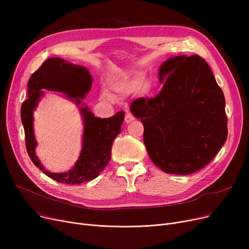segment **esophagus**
<instances>
[{
    "label": "esophagus",
    "instance_id": "esophagus-1",
    "mask_svg": "<svg viewBox=\"0 0 249 249\" xmlns=\"http://www.w3.org/2000/svg\"><path fill=\"white\" fill-rule=\"evenodd\" d=\"M134 119H135V118H134V116H133L131 113H127V114L125 115V122H126L127 124L131 123Z\"/></svg>",
    "mask_w": 249,
    "mask_h": 249
}]
</instances>
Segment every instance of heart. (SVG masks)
I'll return each mask as SVG.
<instances>
[{
    "mask_svg": "<svg viewBox=\"0 0 249 249\" xmlns=\"http://www.w3.org/2000/svg\"><path fill=\"white\" fill-rule=\"evenodd\" d=\"M142 84V77L138 75L133 76H122L119 78H116V80L112 81L110 84V88L115 93L119 95H128L131 94L133 91L137 90ZM102 97L104 99L111 100V97L107 94H103Z\"/></svg>",
    "mask_w": 249,
    "mask_h": 249,
    "instance_id": "1",
    "label": "heart"
}]
</instances>
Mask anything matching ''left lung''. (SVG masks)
Returning a JSON list of instances; mask_svg holds the SVG:
<instances>
[{"label": "left lung", "instance_id": "obj_1", "mask_svg": "<svg viewBox=\"0 0 249 249\" xmlns=\"http://www.w3.org/2000/svg\"><path fill=\"white\" fill-rule=\"evenodd\" d=\"M162 89L130 111L144 126L143 141L162 172L191 175L210 162L227 139L225 98L206 60L169 57L159 69Z\"/></svg>", "mask_w": 249, "mask_h": 249}]
</instances>
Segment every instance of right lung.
I'll return each instance as SVG.
<instances>
[{"instance_id": "obj_1", "label": "right lung", "mask_w": 249, "mask_h": 249, "mask_svg": "<svg viewBox=\"0 0 249 249\" xmlns=\"http://www.w3.org/2000/svg\"><path fill=\"white\" fill-rule=\"evenodd\" d=\"M91 76L82 65L72 64L59 57L45 60L29 78L28 99L21 108V119L24 126L26 149L32 162L47 177L61 184L78 185L96 178L106 167L110 159L112 144L121 132L124 121V111L110 118L95 117L82 100L91 88ZM42 89L59 91L67 95L78 107L84 120L83 147L80 158L74 167L67 173L55 174L45 170L35 154L36 142L33 131V111L43 95Z\"/></svg>"}]
</instances>
